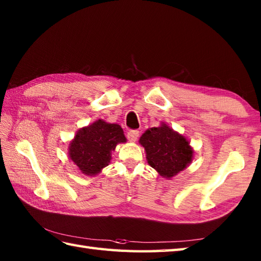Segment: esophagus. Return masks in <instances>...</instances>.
<instances>
[{"label": "esophagus", "mask_w": 261, "mask_h": 261, "mask_svg": "<svg viewBox=\"0 0 261 261\" xmlns=\"http://www.w3.org/2000/svg\"><path fill=\"white\" fill-rule=\"evenodd\" d=\"M139 134H140V132L138 131V130H130V131L126 134L127 140L131 141V142L137 141L138 138H139Z\"/></svg>", "instance_id": "34e87169"}]
</instances>
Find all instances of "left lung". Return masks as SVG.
<instances>
[{"instance_id":"left-lung-1","label":"left lung","mask_w":261,"mask_h":261,"mask_svg":"<svg viewBox=\"0 0 261 261\" xmlns=\"http://www.w3.org/2000/svg\"><path fill=\"white\" fill-rule=\"evenodd\" d=\"M139 141L147 152L148 164L166 178H171L192 162L193 150L186 138L165 123L147 130Z\"/></svg>"}]
</instances>
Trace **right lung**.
I'll use <instances>...</instances> for the list:
<instances>
[{
	"instance_id": "right-lung-1",
	"label": "right lung",
	"mask_w": 261,
	"mask_h": 261,
	"mask_svg": "<svg viewBox=\"0 0 261 261\" xmlns=\"http://www.w3.org/2000/svg\"><path fill=\"white\" fill-rule=\"evenodd\" d=\"M125 140L119 124L98 120L79 130L69 146V157L83 174L96 175L109 165L111 151L118 143Z\"/></svg>"
}]
</instances>
